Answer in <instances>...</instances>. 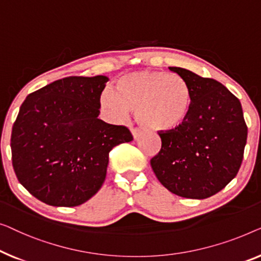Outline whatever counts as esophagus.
Instances as JSON below:
<instances>
[{"label":"esophagus","mask_w":261,"mask_h":261,"mask_svg":"<svg viewBox=\"0 0 261 261\" xmlns=\"http://www.w3.org/2000/svg\"><path fill=\"white\" fill-rule=\"evenodd\" d=\"M131 132H132V136H134L135 139H138L143 135V131L141 129H137V127H132Z\"/></svg>","instance_id":"34e87169"}]
</instances>
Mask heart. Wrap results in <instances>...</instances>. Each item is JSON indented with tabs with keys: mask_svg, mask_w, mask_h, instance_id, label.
Listing matches in <instances>:
<instances>
[{
	"mask_svg": "<svg viewBox=\"0 0 261 261\" xmlns=\"http://www.w3.org/2000/svg\"><path fill=\"white\" fill-rule=\"evenodd\" d=\"M99 104L115 122L135 111L137 122L146 129L172 131L189 118L193 97L188 84L177 74L138 71L120 76L116 91H102Z\"/></svg>",
	"mask_w": 261,
	"mask_h": 261,
	"instance_id": "obj_1",
	"label": "heart"
}]
</instances>
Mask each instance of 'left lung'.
Listing matches in <instances>:
<instances>
[{
    "label": "left lung",
    "instance_id": "8db88e82",
    "mask_svg": "<svg viewBox=\"0 0 261 261\" xmlns=\"http://www.w3.org/2000/svg\"><path fill=\"white\" fill-rule=\"evenodd\" d=\"M192 91L189 118L160 132L162 148L150 161L159 181L176 195L202 200L225 188L239 171L247 141L241 102L214 79L169 67Z\"/></svg>",
    "mask_w": 261,
    "mask_h": 261
}]
</instances>
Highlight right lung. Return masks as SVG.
<instances>
[{"instance_id":"obj_1","label":"right lung","mask_w":261,"mask_h":261,"mask_svg":"<svg viewBox=\"0 0 261 261\" xmlns=\"http://www.w3.org/2000/svg\"><path fill=\"white\" fill-rule=\"evenodd\" d=\"M109 78L67 76L33 92L21 105L10 148L19 182L56 207H75L97 194L109 152L131 142L130 130L99 119Z\"/></svg>"}]
</instances>
